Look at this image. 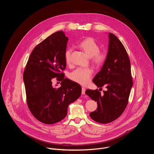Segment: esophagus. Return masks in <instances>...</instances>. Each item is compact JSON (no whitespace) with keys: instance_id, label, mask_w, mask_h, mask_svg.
I'll use <instances>...</instances> for the list:
<instances>
[{"instance_id":"esophagus-1","label":"esophagus","mask_w":154,"mask_h":154,"mask_svg":"<svg viewBox=\"0 0 154 154\" xmlns=\"http://www.w3.org/2000/svg\"><path fill=\"white\" fill-rule=\"evenodd\" d=\"M85 88H83V87H82V94H85Z\"/></svg>"}]
</instances>
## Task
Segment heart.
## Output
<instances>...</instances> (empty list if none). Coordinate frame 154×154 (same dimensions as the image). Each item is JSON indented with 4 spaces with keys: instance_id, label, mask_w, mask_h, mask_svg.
Segmentation results:
<instances>
[{
    "instance_id": "obj_1",
    "label": "heart",
    "mask_w": 154,
    "mask_h": 154,
    "mask_svg": "<svg viewBox=\"0 0 154 154\" xmlns=\"http://www.w3.org/2000/svg\"><path fill=\"white\" fill-rule=\"evenodd\" d=\"M79 47L91 58L92 63L96 66H102L106 61L107 58L106 52L100 51L98 42L93 38L88 37L83 39L79 43ZM71 48L66 49L64 52V59L67 64L71 63ZM93 72L91 68H78L71 74L70 78L79 84L86 85L90 81Z\"/></svg>"
}]
</instances>
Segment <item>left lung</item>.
Returning a JSON list of instances; mask_svg holds the SVG:
<instances>
[{
  "label": "left lung",
  "instance_id": "left-lung-1",
  "mask_svg": "<svg viewBox=\"0 0 154 154\" xmlns=\"http://www.w3.org/2000/svg\"><path fill=\"white\" fill-rule=\"evenodd\" d=\"M93 82L100 89L105 86L107 90L103 91V94L97 89L85 91L86 94L97 103L96 110L90 114L91 118L101 124L116 120L127 105L133 80L127 52L118 37L112 33H109L106 61Z\"/></svg>",
  "mask_w": 154,
  "mask_h": 154
}]
</instances>
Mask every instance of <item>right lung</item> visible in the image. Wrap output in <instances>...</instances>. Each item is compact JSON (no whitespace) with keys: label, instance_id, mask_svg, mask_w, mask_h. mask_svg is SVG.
<instances>
[{"label":"right lung","instance_id":"obj_1","mask_svg":"<svg viewBox=\"0 0 154 154\" xmlns=\"http://www.w3.org/2000/svg\"><path fill=\"white\" fill-rule=\"evenodd\" d=\"M68 41L63 31L48 36L34 48L24 71L27 106L33 116L46 124L63 119L69 103L82 93L80 85L64 79L62 72L66 66L64 52ZM55 77L62 81L58 89L52 86Z\"/></svg>","mask_w":154,"mask_h":154}]
</instances>
